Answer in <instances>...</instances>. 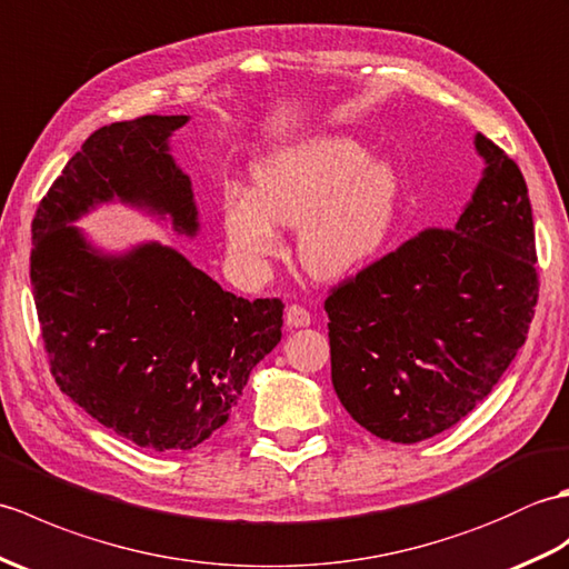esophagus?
Instances as JSON below:
<instances>
[{
	"label": "esophagus",
	"mask_w": 569,
	"mask_h": 569,
	"mask_svg": "<svg viewBox=\"0 0 569 569\" xmlns=\"http://www.w3.org/2000/svg\"><path fill=\"white\" fill-rule=\"evenodd\" d=\"M284 319H287V323H289V326H295V328H305V326H309V323H311V313H309L305 307H299V305H289V307H287V313H284Z\"/></svg>",
	"instance_id": "obj_1"
}]
</instances>
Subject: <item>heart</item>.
Listing matches in <instances>:
<instances>
[{"instance_id": "obj_1", "label": "heart", "mask_w": 569, "mask_h": 569, "mask_svg": "<svg viewBox=\"0 0 569 569\" xmlns=\"http://www.w3.org/2000/svg\"><path fill=\"white\" fill-rule=\"evenodd\" d=\"M346 138H319L264 158L256 192L229 187L223 233L238 268L256 272L280 252V229L301 226L299 256L317 277H343L382 248L395 226L399 178Z\"/></svg>"}]
</instances>
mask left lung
Masks as SVG:
<instances>
[{"label": "left lung", "mask_w": 569, "mask_h": 569, "mask_svg": "<svg viewBox=\"0 0 569 569\" xmlns=\"http://www.w3.org/2000/svg\"><path fill=\"white\" fill-rule=\"evenodd\" d=\"M485 178L452 229H423L331 287V380L391 443L448 431L507 372L538 305L536 231L519 166L477 133Z\"/></svg>", "instance_id": "8db88e82"}]
</instances>
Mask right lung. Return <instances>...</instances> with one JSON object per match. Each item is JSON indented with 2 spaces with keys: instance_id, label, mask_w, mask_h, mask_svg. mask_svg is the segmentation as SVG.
Here are the masks:
<instances>
[{
  "instance_id": "add662e5",
  "label": "right lung",
  "mask_w": 569,
  "mask_h": 569,
  "mask_svg": "<svg viewBox=\"0 0 569 569\" xmlns=\"http://www.w3.org/2000/svg\"><path fill=\"white\" fill-rule=\"evenodd\" d=\"M187 117L94 131L50 184L31 223V287L60 391L113 433L156 452L192 450L229 421L250 370L280 343V299L226 292L178 250L99 256L68 226L119 197L192 236L189 178L168 153Z\"/></svg>"
}]
</instances>
